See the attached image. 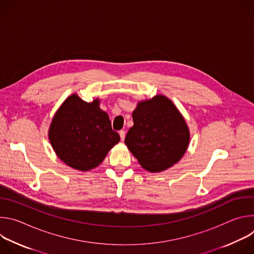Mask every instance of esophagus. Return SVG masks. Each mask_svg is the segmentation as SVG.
Listing matches in <instances>:
<instances>
[{
  "mask_svg": "<svg viewBox=\"0 0 254 254\" xmlns=\"http://www.w3.org/2000/svg\"><path fill=\"white\" fill-rule=\"evenodd\" d=\"M120 136H121V139H122V140H125L126 131H125V130H121V131H120Z\"/></svg>",
  "mask_w": 254,
  "mask_h": 254,
  "instance_id": "1",
  "label": "esophagus"
}]
</instances>
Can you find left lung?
I'll return each mask as SVG.
<instances>
[{"instance_id": "obj_1", "label": "left lung", "mask_w": 254, "mask_h": 254, "mask_svg": "<svg viewBox=\"0 0 254 254\" xmlns=\"http://www.w3.org/2000/svg\"><path fill=\"white\" fill-rule=\"evenodd\" d=\"M132 121L125 142L144 170L163 172L183 158L189 146L190 130L170 98L158 94L138 101Z\"/></svg>"}]
</instances>
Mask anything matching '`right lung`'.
Listing matches in <instances>:
<instances>
[{
  "mask_svg": "<svg viewBox=\"0 0 254 254\" xmlns=\"http://www.w3.org/2000/svg\"><path fill=\"white\" fill-rule=\"evenodd\" d=\"M99 104L98 98L86 102L73 93L52 119L50 143L57 157L72 169L87 172L96 168L121 139Z\"/></svg>",
  "mask_w": 254,
  "mask_h": 254,
  "instance_id": "obj_1",
  "label": "right lung"
}]
</instances>
